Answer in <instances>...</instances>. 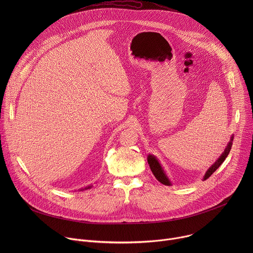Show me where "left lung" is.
Masks as SVG:
<instances>
[{"label":"left lung","mask_w":253,"mask_h":253,"mask_svg":"<svg viewBox=\"0 0 253 253\" xmlns=\"http://www.w3.org/2000/svg\"><path fill=\"white\" fill-rule=\"evenodd\" d=\"M232 141H233V135L231 136V139L228 142L224 152L219 156V158L217 160L215 161V163L213 165H211V167L206 171V173H205V175L203 177V180H206L207 178H209L211 176V174H213L216 171V169H217L224 162L225 158L228 156V154L230 152V149H231V146H232ZM147 161H148V164L150 166V169H151L152 173L154 174V176L156 177V179L158 180V181L161 182L164 185H167V186L171 185L170 180L168 179L167 175L165 174V172H164L162 166L160 165L159 161L157 160V158L154 155L149 154L148 157H147Z\"/></svg>","instance_id":"obj_1"}]
</instances>
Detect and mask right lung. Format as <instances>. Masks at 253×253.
<instances>
[{
	"label": "right lung",
	"mask_w": 253,
	"mask_h": 253,
	"mask_svg": "<svg viewBox=\"0 0 253 253\" xmlns=\"http://www.w3.org/2000/svg\"><path fill=\"white\" fill-rule=\"evenodd\" d=\"M90 187H91V186H88V187H86L85 189H88V188H90Z\"/></svg>",
	"instance_id": "1"
}]
</instances>
